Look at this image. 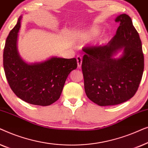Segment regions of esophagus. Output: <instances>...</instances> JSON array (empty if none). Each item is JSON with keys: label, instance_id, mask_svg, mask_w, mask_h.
Here are the masks:
<instances>
[{"label": "esophagus", "instance_id": "obj_1", "mask_svg": "<svg viewBox=\"0 0 148 148\" xmlns=\"http://www.w3.org/2000/svg\"><path fill=\"white\" fill-rule=\"evenodd\" d=\"M77 65L78 67L80 68L82 64V57L79 55L77 56Z\"/></svg>", "mask_w": 148, "mask_h": 148}]
</instances>
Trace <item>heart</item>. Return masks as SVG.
Segmentation results:
<instances>
[{"label":"heart","mask_w":148,"mask_h":148,"mask_svg":"<svg viewBox=\"0 0 148 148\" xmlns=\"http://www.w3.org/2000/svg\"><path fill=\"white\" fill-rule=\"evenodd\" d=\"M98 33V29L96 27H91L90 29H88L86 32L84 33L80 34L78 36L79 39L80 40H88L90 38L94 37Z\"/></svg>","instance_id":"1"}]
</instances>
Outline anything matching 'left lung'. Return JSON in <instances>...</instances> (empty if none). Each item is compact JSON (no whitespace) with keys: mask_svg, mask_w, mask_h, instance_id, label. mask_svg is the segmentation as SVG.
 Segmentation results:
<instances>
[{"mask_svg":"<svg viewBox=\"0 0 148 148\" xmlns=\"http://www.w3.org/2000/svg\"><path fill=\"white\" fill-rule=\"evenodd\" d=\"M120 25L106 45L84 47L82 69L88 98L101 106L121 104L138 90L144 69V57L138 32L131 17H116ZM123 48L121 58L113 56Z\"/></svg>","mask_w":148,"mask_h":148,"instance_id":"8db88e82","label":"left lung"}]
</instances>
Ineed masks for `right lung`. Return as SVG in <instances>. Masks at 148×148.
I'll return each instance as SVG.
<instances>
[{
	"mask_svg": "<svg viewBox=\"0 0 148 148\" xmlns=\"http://www.w3.org/2000/svg\"><path fill=\"white\" fill-rule=\"evenodd\" d=\"M21 18L10 32L3 52L6 78L13 92L22 100L34 105L49 106L59 99L69 74L77 67L75 58L52 57L39 63L28 64L17 50Z\"/></svg>",
	"mask_w": 148,
	"mask_h": 148,
	"instance_id": "right-lung-1",
	"label": "right lung"
}]
</instances>
